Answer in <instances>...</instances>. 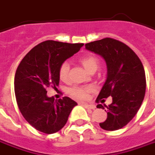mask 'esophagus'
<instances>
[{
    "instance_id": "obj_1",
    "label": "esophagus",
    "mask_w": 155,
    "mask_h": 155,
    "mask_svg": "<svg viewBox=\"0 0 155 155\" xmlns=\"http://www.w3.org/2000/svg\"><path fill=\"white\" fill-rule=\"evenodd\" d=\"M83 106L85 107V108H87V109H92V110H94L95 108H96V106L95 105H89V104H86V103H84L83 104Z\"/></svg>"
}]
</instances>
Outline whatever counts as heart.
I'll use <instances>...</instances> for the list:
<instances>
[{"instance_id": "heart-1", "label": "heart", "mask_w": 155, "mask_h": 155, "mask_svg": "<svg viewBox=\"0 0 155 155\" xmlns=\"http://www.w3.org/2000/svg\"><path fill=\"white\" fill-rule=\"evenodd\" d=\"M81 62L83 67L88 72L92 70H96L99 65V61L93 55H88L83 57L81 59ZM70 70V64L68 62H64L59 67V75L60 80L63 81H68V74ZM93 91L91 85H85V86H74L69 90V94L71 97L77 100H85L89 96V93Z\"/></svg>"}]
</instances>
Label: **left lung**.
<instances>
[{
	"label": "left lung",
	"mask_w": 155,
	"mask_h": 155,
	"mask_svg": "<svg viewBox=\"0 0 155 155\" xmlns=\"http://www.w3.org/2000/svg\"><path fill=\"white\" fill-rule=\"evenodd\" d=\"M85 49L100 55L107 68V80L96 101L111 96L112 103L108 107L104 105L107 108V118L100 127L107 131L120 129L134 118L143 101L146 90L143 66L130 48L113 38L86 44ZM96 107L105 109L101 104Z\"/></svg>",
	"instance_id": "8db88e82"
}]
</instances>
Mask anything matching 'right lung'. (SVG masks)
Listing matches in <instances>:
<instances>
[{
    "mask_svg": "<svg viewBox=\"0 0 155 155\" xmlns=\"http://www.w3.org/2000/svg\"><path fill=\"white\" fill-rule=\"evenodd\" d=\"M83 45L48 40L32 48L17 67L14 80L17 105L37 130L47 134L59 131L77 105L67 96L54 101L47 96L46 89L59 85L60 65Z\"/></svg>",
    "mask_w": 155,
    "mask_h": 155,
    "instance_id": "obj_1",
    "label": "right lung"
}]
</instances>
